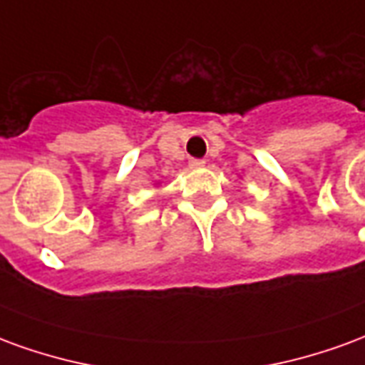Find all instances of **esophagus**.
Here are the masks:
<instances>
[{
	"label": "esophagus",
	"mask_w": 365,
	"mask_h": 365,
	"mask_svg": "<svg viewBox=\"0 0 365 365\" xmlns=\"http://www.w3.org/2000/svg\"><path fill=\"white\" fill-rule=\"evenodd\" d=\"M190 166H191V168H203V166H205V160H201V158H191V160H190Z\"/></svg>",
	"instance_id": "34e87169"
}]
</instances>
